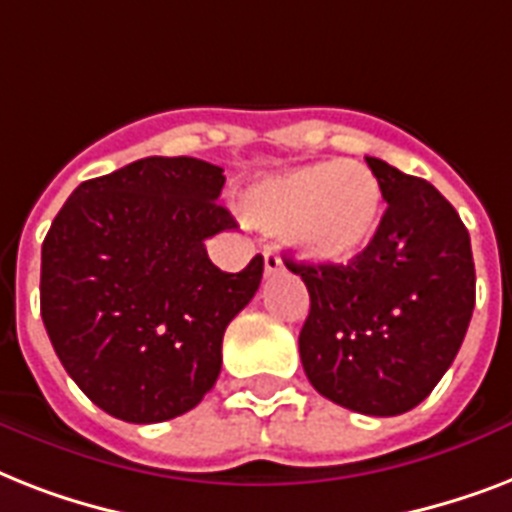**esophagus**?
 Listing matches in <instances>:
<instances>
[{
    "instance_id": "esophagus-1",
    "label": "esophagus",
    "mask_w": 512,
    "mask_h": 512,
    "mask_svg": "<svg viewBox=\"0 0 512 512\" xmlns=\"http://www.w3.org/2000/svg\"><path fill=\"white\" fill-rule=\"evenodd\" d=\"M263 260H265V276H276V273L284 271V263L281 257L273 252V249H263Z\"/></svg>"
}]
</instances>
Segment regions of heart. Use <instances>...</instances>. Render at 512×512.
I'll return each mask as SVG.
<instances>
[{"label": "heart", "mask_w": 512, "mask_h": 512, "mask_svg": "<svg viewBox=\"0 0 512 512\" xmlns=\"http://www.w3.org/2000/svg\"><path fill=\"white\" fill-rule=\"evenodd\" d=\"M239 207L249 225L287 236L305 260L345 265L380 231L385 196L364 164L319 162L257 180Z\"/></svg>", "instance_id": "obj_1"}]
</instances>
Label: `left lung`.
<instances>
[{
	"label": "left lung",
	"mask_w": 512,
	"mask_h": 512,
	"mask_svg": "<svg viewBox=\"0 0 512 512\" xmlns=\"http://www.w3.org/2000/svg\"><path fill=\"white\" fill-rule=\"evenodd\" d=\"M388 209L348 265L284 260L311 295L300 361L321 396L369 417L425 401L452 366L476 305V265L457 209L422 177L366 156Z\"/></svg>",
	"instance_id": "1"
}]
</instances>
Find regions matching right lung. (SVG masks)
<instances>
[{
    "label": "right lung",
    "mask_w": 512,
    "mask_h": 512,
    "mask_svg": "<svg viewBox=\"0 0 512 512\" xmlns=\"http://www.w3.org/2000/svg\"><path fill=\"white\" fill-rule=\"evenodd\" d=\"M225 175L193 156H148L92 177L42 244V321L60 364L116 420L191 412L215 385L223 335L255 297L263 257L241 273L204 241L233 228Z\"/></svg>",
    "instance_id": "1"
}]
</instances>
